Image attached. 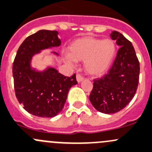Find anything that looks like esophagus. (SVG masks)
Returning <instances> with one entry per match:
<instances>
[{"label":"esophagus","mask_w":152,"mask_h":152,"mask_svg":"<svg viewBox=\"0 0 152 152\" xmlns=\"http://www.w3.org/2000/svg\"><path fill=\"white\" fill-rule=\"evenodd\" d=\"M76 80H77L78 82L80 83L81 81L84 80V77L81 76L80 73H77V74H76Z\"/></svg>","instance_id":"34e87169"}]
</instances>
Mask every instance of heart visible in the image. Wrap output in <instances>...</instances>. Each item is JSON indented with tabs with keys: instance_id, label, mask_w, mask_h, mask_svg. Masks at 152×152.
Instances as JSON below:
<instances>
[{
	"instance_id": "obj_1",
	"label": "heart",
	"mask_w": 152,
	"mask_h": 152,
	"mask_svg": "<svg viewBox=\"0 0 152 152\" xmlns=\"http://www.w3.org/2000/svg\"><path fill=\"white\" fill-rule=\"evenodd\" d=\"M116 53V43L110 38H79L69 47L68 63L84 61V68L89 74L99 76L105 73L114 61Z\"/></svg>"
}]
</instances>
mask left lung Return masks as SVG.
I'll use <instances>...</instances> for the list:
<instances>
[{"instance_id":"obj_1","label":"left lung","mask_w":152,"mask_h":152,"mask_svg":"<svg viewBox=\"0 0 152 152\" xmlns=\"http://www.w3.org/2000/svg\"><path fill=\"white\" fill-rule=\"evenodd\" d=\"M111 38L121 47L108 73L94 79L89 100L97 111L114 114L122 110L133 98L139 82L140 63L132 43L118 31Z\"/></svg>"}]
</instances>
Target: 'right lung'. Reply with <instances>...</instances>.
<instances>
[{
  "instance_id": "add662e5",
  "label": "right lung",
  "mask_w": 152,
  "mask_h": 152,
  "mask_svg": "<svg viewBox=\"0 0 152 152\" xmlns=\"http://www.w3.org/2000/svg\"><path fill=\"white\" fill-rule=\"evenodd\" d=\"M57 33L55 30H42L30 35L19 47L13 63L17 99L24 109L39 117L52 118L61 112L68 91L78 83L75 73L68 77L53 68L44 72L30 68L33 55L41 49L60 45Z\"/></svg>"
}]
</instances>
